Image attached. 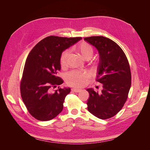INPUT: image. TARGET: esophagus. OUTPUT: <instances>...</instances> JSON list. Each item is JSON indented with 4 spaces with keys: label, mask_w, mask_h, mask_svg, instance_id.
Returning <instances> with one entry per match:
<instances>
[{
    "label": "esophagus",
    "mask_w": 150,
    "mask_h": 150,
    "mask_svg": "<svg viewBox=\"0 0 150 150\" xmlns=\"http://www.w3.org/2000/svg\"><path fill=\"white\" fill-rule=\"evenodd\" d=\"M71 91L72 92H74V93H79L81 91V89H75V88H73L72 89Z\"/></svg>",
    "instance_id": "esophagus-1"
}]
</instances>
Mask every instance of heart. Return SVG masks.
Returning <instances> with one entry per match:
<instances>
[{"label": "heart", "instance_id": "b5f03b06", "mask_svg": "<svg viewBox=\"0 0 150 150\" xmlns=\"http://www.w3.org/2000/svg\"><path fill=\"white\" fill-rule=\"evenodd\" d=\"M77 51L86 60H89L94 54L93 47L86 42H82L78 44L77 46ZM69 54V50H65L61 53L59 60L61 67L64 68L67 66ZM90 77V74L86 71H72L66 74V82L69 86L76 88H82L87 83Z\"/></svg>", "mask_w": 150, "mask_h": 150}]
</instances>
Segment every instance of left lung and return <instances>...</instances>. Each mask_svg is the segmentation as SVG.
Here are the masks:
<instances>
[{
    "label": "left lung",
    "instance_id": "8db88e82",
    "mask_svg": "<svg viewBox=\"0 0 150 150\" xmlns=\"http://www.w3.org/2000/svg\"><path fill=\"white\" fill-rule=\"evenodd\" d=\"M96 47L99 54L96 81L102 84L100 93L88 89V110L101 120L115 116L123 107L131 84L129 62L125 52L115 42L103 36L84 39Z\"/></svg>",
    "mask_w": 150,
    "mask_h": 150
}]
</instances>
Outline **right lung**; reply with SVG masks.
Listing matches in <instances>:
<instances>
[{
    "mask_svg": "<svg viewBox=\"0 0 150 150\" xmlns=\"http://www.w3.org/2000/svg\"><path fill=\"white\" fill-rule=\"evenodd\" d=\"M81 38L48 36L38 42L27 58L21 81V94L27 110L34 118L49 121L62 111L70 88L52 89L63 83L57 76L61 69L60 56L64 50Z\"/></svg>",
    "mask_w": 150,
    "mask_h": 150,
    "instance_id": "obj_1",
    "label": "right lung"
}]
</instances>
